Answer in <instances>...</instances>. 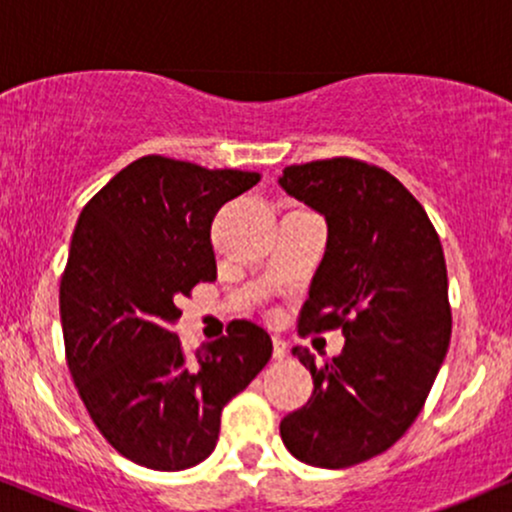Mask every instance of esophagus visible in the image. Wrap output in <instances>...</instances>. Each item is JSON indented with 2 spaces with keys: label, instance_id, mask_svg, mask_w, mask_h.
Segmentation results:
<instances>
[{
  "label": "esophagus",
  "instance_id": "esophagus-1",
  "mask_svg": "<svg viewBox=\"0 0 512 512\" xmlns=\"http://www.w3.org/2000/svg\"><path fill=\"white\" fill-rule=\"evenodd\" d=\"M284 356H286V342H284V339L274 337V358H276V361H281Z\"/></svg>",
  "mask_w": 512,
  "mask_h": 512
}]
</instances>
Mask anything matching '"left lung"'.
Masks as SVG:
<instances>
[{
	"mask_svg": "<svg viewBox=\"0 0 512 512\" xmlns=\"http://www.w3.org/2000/svg\"><path fill=\"white\" fill-rule=\"evenodd\" d=\"M286 195L325 216V257L301 310V332L342 327V354L315 363L313 397L279 431L293 457L342 469L385 452L424 407L450 346L443 245L395 175L356 158L289 166Z\"/></svg>",
	"mask_w": 512,
	"mask_h": 512,
	"instance_id": "1",
	"label": "left lung"
}]
</instances>
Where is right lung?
<instances>
[{"instance_id":"right-lung-1","label":"right lung","mask_w":512,"mask_h":512,"mask_svg":"<svg viewBox=\"0 0 512 512\" xmlns=\"http://www.w3.org/2000/svg\"><path fill=\"white\" fill-rule=\"evenodd\" d=\"M260 173L144 156L81 211L60 286L69 373L93 424L127 460L180 472L216 448L221 411L272 358L260 325L185 356L175 305L216 279L211 221Z\"/></svg>"}]
</instances>
